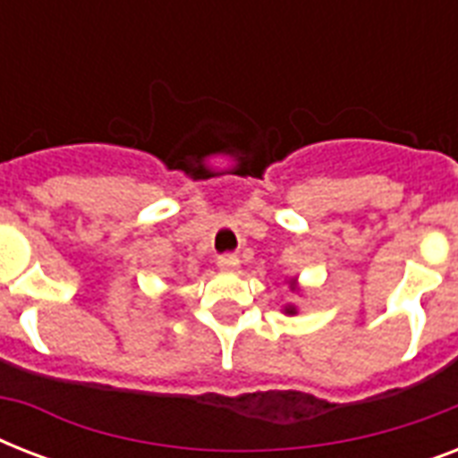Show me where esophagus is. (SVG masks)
Masks as SVG:
<instances>
[{"mask_svg":"<svg viewBox=\"0 0 458 458\" xmlns=\"http://www.w3.org/2000/svg\"><path fill=\"white\" fill-rule=\"evenodd\" d=\"M218 266H221L223 271H235L237 266H240V259L235 254H221L218 257Z\"/></svg>","mask_w":458,"mask_h":458,"instance_id":"esophagus-1","label":"esophagus"}]
</instances>
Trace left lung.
I'll return each instance as SVG.
<instances>
[{
    "label": "left lung",
    "mask_w": 458,
    "mask_h": 458,
    "mask_svg": "<svg viewBox=\"0 0 458 458\" xmlns=\"http://www.w3.org/2000/svg\"><path fill=\"white\" fill-rule=\"evenodd\" d=\"M287 313H294V309H293V306H290V309H287Z\"/></svg>",
    "instance_id": "left-lung-1"
}]
</instances>
